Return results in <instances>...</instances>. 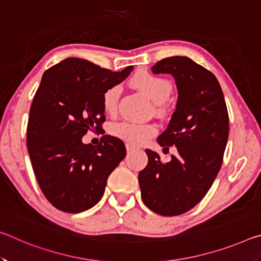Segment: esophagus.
<instances>
[{
    "label": "esophagus",
    "instance_id": "1",
    "mask_svg": "<svg viewBox=\"0 0 261 261\" xmlns=\"http://www.w3.org/2000/svg\"><path fill=\"white\" fill-rule=\"evenodd\" d=\"M125 147H126V151H127V152H131V151H134V149L138 148V147H137V146H135V145L129 144V143H127V144L125 145Z\"/></svg>",
    "mask_w": 261,
    "mask_h": 261
}]
</instances>
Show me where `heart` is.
Returning <instances> with one entry per match:
<instances>
[{
	"mask_svg": "<svg viewBox=\"0 0 261 261\" xmlns=\"http://www.w3.org/2000/svg\"><path fill=\"white\" fill-rule=\"evenodd\" d=\"M132 83L143 91L154 103H163L169 98L173 86L167 79L149 72L136 74ZM121 96V86L115 85L106 90L102 94V107L106 113L114 114L117 110ZM110 132L117 138L131 144H143L156 134V126L149 123H139L130 120L117 122L110 126Z\"/></svg>",
	"mask_w": 261,
	"mask_h": 261,
	"instance_id": "b5f03b06",
	"label": "heart"
}]
</instances>
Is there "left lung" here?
Wrapping results in <instances>:
<instances>
[{
    "label": "left lung",
    "mask_w": 261,
    "mask_h": 261,
    "mask_svg": "<svg viewBox=\"0 0 261 261\" xmlns=\"http://www.w3.org/2000/svg\"><path fill=\"white\" fill-rule=\"evenodd\" d=\"M152 72L175 78L177 103L158 143L163 149L175 145L177 153L162 163L158 153L146 149L148 163L138 180L144 204L174 216L196 206L213 184L227 146L228 110L216 77L187 56L159 61Z\"/></svg>",
    "instance_id": "left-lung-1"
}]
</instances>
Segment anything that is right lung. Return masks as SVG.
Masks as SVG:
<instances>
[{
	"instance_id": "obj_1",
	"label": "right lung",
	"mask_w": 261,
	"mask_h": 261,
	"mask_svg": "<svg viewBox=\"0 0 261 261\" xmlns=\"http://www.w3.org/2000/svg\"><path fill=\"white\" fill-rule=\"evenodd\" d=\"M134 70L120 72L69 57L45 71L30 109L28 149L35 177L50 204L81 213L98 204L112 171L126 155L121 139L106 135L84 144L106 121L102 94Z\"/></svg>"
}]
</instances>
